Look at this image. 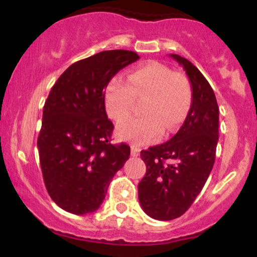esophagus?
Returning <instances> with one entry per match:
<instances>
[{
    "instance_id": "1",
    "label": "esophagus",
    "mask_w": 257,
    "mask_h": 257,
    "mask_svg": "<svg viewBox=\"0 0 257 257\" xmlns=\"http://www.w3.org/2000/svg\"><path fill=\"white\" fill-rule=\"evenodd\" d=\"M131 149H132V156H133V157H138L139 153H140V149H139V147L135 146V145H132Z\"/></svg>"
}]
</instances>
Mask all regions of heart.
<instances>
[{"label": "heart", "instance_id": "1", "mask_svg": "<svg viewBox=\"0 0 257 257\" xmlns=\"http://www.w3.org/2000/svg\"><path fill=\"white\" fill-rule=\"evenodd\" d=\"M144 114L117 126V137L133 143L147 144L162 133L169 135L182 124L192 104V88L186 76L163 64L147 63L132 70L128 82L111 79L105 90V106L116 122L128 118L137 99H145Z\"/></svg>", "mask_w": 257, "mask_h": 257}]
</instances>
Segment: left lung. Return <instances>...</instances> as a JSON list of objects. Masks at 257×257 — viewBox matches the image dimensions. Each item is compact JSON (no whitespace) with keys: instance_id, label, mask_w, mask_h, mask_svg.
Wrapping results in <instances>:
<instances>
[{"instance_id":"left-lung-1","label":"left lung","mask_w":257,"mask_h":257,"mask_svg":"<svg viewBox=\"0 0 257 257\" xmlns=\"http://www.w3.org/2000/svg\"><path fill=\"white\" fill-rule=\"evenodd\" d=\"M182 65L192 87V104L180 131L167 143L140 153L146 174L139 182V202L152 219L169 221L192 205L213 169L219 141V106L213 88L187 59Z\"/></svg>"}]
</instances>
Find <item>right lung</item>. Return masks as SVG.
Here are the masks:
<instances>
[{
    "instance_id": "right-lung-1",
    "label": "right lung",
    "mask_w": 257,
    "mask_h": 257,
    "mask_svg": "<svg viewBox=\"0 0 257 257\" xmlns=\"http://www.w3.org/2000/svg\"><path fill=\"white\" fill-rule=\"evenodd\" d=\"M138 59L135 52L114 49L76 61L44 102L37 139L41 169L51 198L69 213L99 209L112 178L131 156L126 144H111L113 123L106 114L105 88Z\"/></svg>"
}]
</instances>
